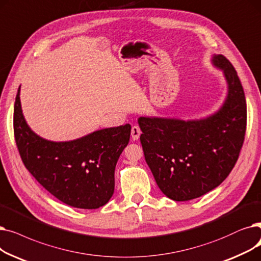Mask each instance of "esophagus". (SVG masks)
I'll return each mask as SVG.
<instances>
[{"instance_id": "esophagus-1", "label": "esophagus", "mask_w": 261, "mask_h": 261, "mask_svg": "<svg viewBox=\"0 0 261 261\" xmlns=\"http://www.w3.org/2000/svg\"><path fill=\"white\" fill-rule=\"evenodd\" d=\"M140 135H141L140 127L137 126V125H134L132 127V138H133V140H138L139 137H140Z\"/></svg>"}]
</instances>
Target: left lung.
Here are the masks:
<instances>
[{
    "instance_id": "left-lung-1",
    "label": "left lung",
    "mask_w": 261,
    "mask_h": 261,
    "mask_svg": "<svg viewBox=\"0 0 261 261\" xmlns=\"http://www.w3.org/2000/svg\"><path fill=\"white\" fill-rule=\"evenodd\" d=\"M227 95L222 107L200 120L140 117V141L159 189L176 202L200 197L217 188L237 163L246 130L243 87L229 60L214 55Z\"/></svg>"
}]
</instances>
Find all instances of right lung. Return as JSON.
<instances>
[{
	"label": "right lung",
	"mask_w": 261,
	"mask_h": 261,
	"mask_svg": "<svg viewBox=\"0 0 261 261\" xmlns=\"http://www.w3.org/2000/svg\"><path fill=\"white\" fill-rule=\"evenodd\" d=\"M14 133L24 166L59 201L75 208L96 209L113 196L115 169L129 141V124L71 141L45 140L30 128L23 117L19 87Z\"/></svg>",
	"instance_id": "add662e5"
}]
</instances>
